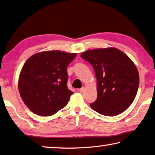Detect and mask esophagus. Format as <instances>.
I'll use <instances>...</instances> for the list:
<instances>
[{
    "label": "esophagus",
    "mask_w": 155,
    "mask_h": 155,
    "mask_svg": "<svg viewBox=\"0 0 155 155\" xmlns=\"http://www.w3.org/2000/svg\"><path fill=\"white\" fill-rule=\"evenodd\" d=\"M78 91H79L80 93H83L85 91V87H82V88H81L80 89H78Z\"/></svg>",
    "instance_id": "obj_1"
}]
</instances>
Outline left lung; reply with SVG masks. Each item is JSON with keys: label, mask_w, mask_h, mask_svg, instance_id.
<instances>
[{"label": "left lung", "mask_w": 155, "mask_h": 155, "mask_svg": "<svg viewBox=\"0 0 155 155\" xmlns=\"http://www.w3.org/2000/svg\"><path fill=\"white\" fill-rule=\"evenodd\" d=\"M81 57L94 67L97 79V97L91 108L109 117L127 109L139 87L138 70L133 61L114 47L88 50Z\"/></svg>", "instance_id": "left-lung-1"}]
</instances>
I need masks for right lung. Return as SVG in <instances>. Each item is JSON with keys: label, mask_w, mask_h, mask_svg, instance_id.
<instances>
[{"label": "right lung", "mask_w": 155, "mask_h": 155, "mask_svg": "<svg viewBox=\"0 0 155 155\" xmlns=\"http://www.w3.org/2000/svg\"><path fill=\"white\" fill-rule=\"evenodd\" d=\"M77 53L59 50L39 52L24 64L18 89L22 100L34 113L51 116L64 108L74 94L68 89L67 66Z\"/></svg>", "instance_id": "right-lung-1"}]
</instances>
